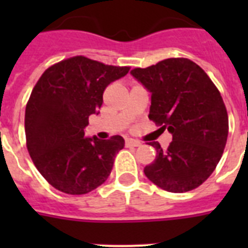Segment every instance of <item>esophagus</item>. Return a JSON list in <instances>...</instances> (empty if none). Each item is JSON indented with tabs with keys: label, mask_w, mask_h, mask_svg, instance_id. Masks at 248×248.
Instances as JSON below:
<instances>
[{
	"label": "esophagus",
	"mask_w": 248,
	"mask_h": 248,
	"mask_svg": "<svg viewBox=\"0 0 248 248\" xmlns=\"http://www.w3.org/2000/svg\"><path fill=\"white\" fill-rule=\"evenodd\" d=\"M124 144H126V147H139L141 143H140L139 140L126 139V140H124Z\"/></svg>",
	"instance_id": "esophagus-1"
}]
</instances>
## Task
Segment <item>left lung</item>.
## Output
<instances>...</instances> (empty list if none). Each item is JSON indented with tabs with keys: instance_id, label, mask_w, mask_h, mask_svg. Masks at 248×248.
<instances>
[{
	"instance_id": "8db88e82",
	"label": "left lung",
	"mask_w": 248,
	"mask_h": 248,
	"mask_svg": "<svg viewBox=\"0 0 248 248\" xmlns=\"http://www.w3.org/2000/svg\"><path fill=\"white\" fill-rule=\"evenodd\" d=\"M131 75L152 93L149 120L172 134L145 166V176L163 190L184 193L198 188L214 172L227 144L228 113L207 73L186 58H170Z\"/></svg>"
}]
</instances>
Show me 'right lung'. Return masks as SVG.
I'll list each match as a JSON object with an SVG mask.
<instances>
[{"label": "right lung", "instance_id": "add662e5", "mask_svg": "<svg viewBox=\"0 0 248 248\" xmlns=\"http://www.w3.org/2000/svg\"><path fill=\"white\" fill-rule=\"evenodd\" d=\"M128 71L78 55L48 67L33 87L25 107L27 148L41 175L60 192L86 194L108 179L124 138H85L83 128L100 109L107 86Z\"/></svg>", "mask_w": 248, "mask_h": 248}]
</instances>
